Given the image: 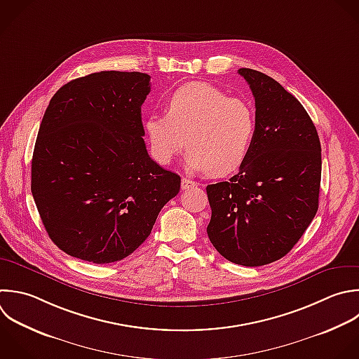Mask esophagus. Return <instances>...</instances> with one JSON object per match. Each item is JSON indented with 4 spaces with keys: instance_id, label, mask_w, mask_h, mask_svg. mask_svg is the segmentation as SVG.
Instances as JSON below:
<instances>
[{
    "instance_id": "obj_1",
    "label": "esophagus",
    "mask_w": 359,
    "mask_h": 359,
    "mask_svg": "<svg viewBox=\"0 0 359 359\" xmlns=\"http://www.w3.org/2000/svg\"><path fill=\"white\" fill-rule=\"evenodd\" d=\"M198 184L195 182V181H192V180H188V178H182L181 180V188L182 189H189V188H194V187H196Z\"/></svg>"
}]
</instances>
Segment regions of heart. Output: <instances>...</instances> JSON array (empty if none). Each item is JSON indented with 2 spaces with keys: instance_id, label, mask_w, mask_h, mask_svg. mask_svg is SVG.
Returning a JSON list of instances; mask_svg holds the SVG:
<instances>
[{
  "instance_id": "heart-1",
  "label": "heart",
  "mask_w": 359,
  "mask_h": 359,
  "mask_svg": "<svg viewBox=\"0 0 359 359\" xmlns=\"http://www.w3.org/2000/svg\"><path fill=\"white\" fill-rule=\"evenodd\" d=\"M144 132L153 158L170 164L185 146L188 170L226 177L248 158L257 133L254 107L206 83L175 90L165 115H150Z\"/></svg>"
}]
</instances>
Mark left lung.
Returning a JSON list of instances; mask_svg holds the SVG:
<instances>
[{"label":"left lung","instance_id":"obj_1","mask_svg":"<svg viewBox=\"0 0 359 359\" xmlns=\"http://www.w3.org/2000/svg\"><path fill=\"white\" fill-rule=\"evenodd\" d=\"M238 74L255 100V140L238 174L206 187V230L226 259L259 266L285 257L316 216L321 146L303 105L278 81L251 69Z\"/></svg>","mask_w":359,"mask_h":359}]
</instances>
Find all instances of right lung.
Returning <instances> with one entry per match:
<instances>
[{
    "label": "right lung",
    "instance_id": "obj_1",
    "mask_svg": "<svg viewBox=\"0 0 359 359\" xmlns=\"http://www.w3.org/2000/svg\"><path fill=\"white\" fill-rule=\"evenodd\" d=\"M144 73L100 72L63 86L43 115L32 157V195L52 241L66 254L109 264L151 233L181 177L146 150Z\"/></svg>",
    "mask_w": 359,
    "mask_h": 359
}]
</instances>
